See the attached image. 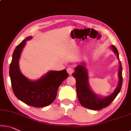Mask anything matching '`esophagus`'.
Listing matches in <instances>:
<instances>
[{
    "mask_svg": "<svg viewBox=\"0 0 131 131\" xmlns=\"http://www.w3.org/2000/svg\"><path fill=\"white\" fill-rule=\"evenodd\" d=\"M67 72L68 73V74H69V75H71V74H72V72H73V71H74V70H73V68H72L69 67L67 69Z\"/></svg>",
    "mask_w": 131,
    "mask_h": 131,
    "instance_id": "1",
    "label": "esophagus"
}]
</instances>
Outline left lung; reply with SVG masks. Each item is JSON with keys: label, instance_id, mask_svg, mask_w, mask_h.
<instances>
[{"label": "left lung", "instance_id": "1", "mask_svg": "<svg viewBox=\"0 0 131 131\" xmlns=\"http://www.w3.org/2000/svg\"><path fill=\"white\" fill-rule=\"evenodd\" d=\"M111 48L116 54L119 60V68L118 71L119 82L117 87L111 95L106 97H101L96 95L92 91L88 84V77L87 70L83 65H78L75 68V71L72 73V76L76 80V90L78 99L80 104L86 108L93 110H100L109 106L113 101L121 90L122 85V67L119 59V53L118 50L114 46H111Z\"/></svg>", "mask_w": 131, "mask_h": 131}]
</instances>
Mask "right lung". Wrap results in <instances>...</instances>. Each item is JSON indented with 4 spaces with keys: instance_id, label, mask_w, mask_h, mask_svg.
<instances>
[{
    "instance_id": "add662e5",
    "label": "right lung",
    "mask_w": 131,
    "mask_h": 131,
    "mask_svg": "<svg viewBox=\"0 0 131 131\" xmlns=\"http://www.w3.org/2000/svg\"><path fill=\"white\" fill-rule=\"evenodd\" d=\"M31 38L30 36L23 40L14 50L9 74L12 89L18 99L30 106L41 108L55 100L60 85L69 74L63 70L50 71L37 81H31L25 77L20 71L19 60L26 41Z\"/></svg>"
}]
</instances>
